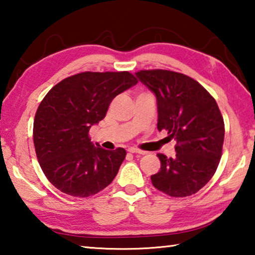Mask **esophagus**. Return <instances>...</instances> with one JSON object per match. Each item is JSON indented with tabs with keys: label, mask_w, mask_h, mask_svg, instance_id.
Instances as JSON below:
<instances>
[{
	"label": "esophagus",
	"mask_w": 255,
	"mask_h": 255,
	"mask_svg": "<svg viewBox=\"0 0 255 255\" xmlns=\"http://www.w3.org/2000/svg\"><path fill=\"white\" fill-rule=\"evenodd\" d=\"M128 152H129V153H132V154H140V155H145V154H146L145 150H141V149L136 148V147L128 148Z\"/></svg>",
	"instance_id": "esophagus-1"
}]
</instances>
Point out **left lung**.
<instances>
[{
    "mask_svg": "<svg viewBox=\"0 0 255 255\" xmlns=\"http://www.w3.org/2000/svg\"><path fill=\"white\" fill-rule=\"evenodd\" d=\"M136 75L156 96L157 129L176 141L175 157L157 154L161 170L150 176L152 183L170 197L195 195L213 178L222 158L225 125L217 102L182 73L144 70Z\"/></svg>",
    "mask_w": 255,
    "mask_h": 255,
    "instance_id": "obj_1",
    "label": "left lung"
}]
</instances>
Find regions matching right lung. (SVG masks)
Here are the masks:
<instances>
[{
    "label": "right lung",
    "mask_w": 255,
    "mask_h": 255,
    "mask_svg": "<svg viewBox=\"0 0 255 255\" xmlns=\"http://www.w3.org/2000/svg\"><path fill=\"white\" fill-rule=\"evenodd\" d=\"M135 75L124 72H82L49 90L33 120V144L46 178L59 191L86 198L108 187L126 157L94 146L90 128L106 117L116 96L135 85Z\"/></svg>",
    "instance_id": "1"
}]
</instances>
